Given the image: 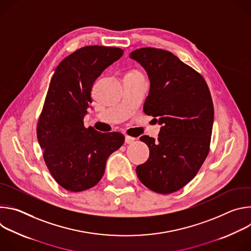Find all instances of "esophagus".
<instances>
[{
  "label": "esophagus",
  "mask_w": 251,
  "mask_h": 251,
  "mask_svg": "<svg viewBox=\"0 0 251 251\" xmlns=\"http://www.w3.org/2000/svg\"><path fill=\"white\" fill-rule=\"evenodd\" d=\"M134 141H135V138L130 137V136H125V143H126V144H132V143H134Z\"/></svg>",
  "instance_id": "obj_1"
}]
</instances>
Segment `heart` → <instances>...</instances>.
Returning a JSON list of instances; mask_svg holds the SVG:
<instances>
[{
  "label": "heart",
  "mask_w": 251,
  "mask_h": 251,
  "mask_svg": "<svg viewBox=\"0 0 251 251\" xmlns=\"http://www.w3.org/2000/svg\"><path fill=\"white\" fill-rule=\"evenodd\" d=\"M129 75H141L139 73H138V71H135V70H132V71H129V73H128Z\"/></svg>",
  "instance_id": "heart-1"
}]
</instances>
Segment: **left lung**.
Instances as JSON below:
<instances>
[{
    "mask_svg": "<svg viewBox=\"0 0 251 251\" xmlns=\"http://www.w3.org/2000/svg\"><path fill=\"white\" fill-rule=\"evenodd\" d=\"M147 73L150 91L144 112L161 130L155 141L142 136L150 156L136 173L141 183L159 194L176 192L192 181L204 162L213 124V105L201 75L172 52L143 48L129 55Z\"/></svg>",
    "mask_w": 251,
    "mask_h": 251,
    "instance_id": "1",
    "label": "left lung"
}]
</instances>
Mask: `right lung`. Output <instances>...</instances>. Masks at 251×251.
<instances>
[{
	"mask_svg": "<svg viewBox=\"0 0 251 251\" xmlns=\"http://www.w3.org/2000/svg\"><path fill=\"white\" fill-rule=\"evenodd\" d=\"M122 55L118 48H81L58 64L50 80L37 136L50 174L67 191L94 187L107 159L123 145L122 134L99 133L83 122L94 81Z\"/></svg>",
	"mask_w": 251,
	"mask_h": 251,
	"instance_id": "add662e5",
	"label": "right lung"
}]
</instances>
